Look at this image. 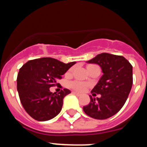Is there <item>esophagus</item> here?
<instances>
[{
    "mask_svg": "<svg viewBox=\"0 0 147 147\" xmlns=\"http://www.w3.org/2000/svg\"><path fill=\"white\" fill-rule=\"evenodd\" d=\"M72 93H74V94L76 95V96H80V95H81L80 93H78V92H76V91H73Z\"/></svg>",
    "mask_w": 147,
    "mask_h": 147,
    "instance_id": "obj_1",
    "label": "esophagus"
}]
</instances>
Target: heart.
<instances>
[{
	"mask_svg": "<svg viewBox=\"0 0 147 147\" xmlns=\"http://www.w3.org/2000/svg\"><path fill=\"white\" fill-rule=\"evenodd\" d=\"M93 65H89L87 66V67H90V66H92ZM73 71V67L70 68L69 71H67V74H71V72ZM70 87L72 88H74L76 90H78V91H83L88 86V83L85 82H80V81H74L72 82H71L69 84Z\"/></svg>",
	"mask_w": 147,
	"mask_h": 147,
	"instance_id": "obj_1",
	"label": "heart"
}]
</instances>
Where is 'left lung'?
<instances>
[{"instance_id":"obj_1","label":"left lung","mask_w":147,"mask_h":147,"mask_svg":"<svg viewBox=\"0 0 147 147\" xmlns=\"http://www.w3.org/2000/svg\"><path fill=\"white\" fill-rule=\"evenodd\" d=\"M88 63L101 67L103 75L91 90L99 98L90 96V102L83 107L84 112L95 119H107L117 113L127 101L132 85V66L122 56L102 53Z\"/></svg>"}]
</instances>
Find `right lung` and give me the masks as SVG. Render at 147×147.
<instances>
[{
  "instance_id": "1",
  "label": "right lung",
  "mask_w": 147,
  "mask_h": 147,
  "mask_svg": "<svg viewBox=\"0 0 147 147\" xmlns=\"http://www.w3.org/2000/svg\"><path fill=\"white\" fill-rule=\"evenodd\" d=\"M76 63H63L51 57L29 60L20 68L17 78V89L20 102L27 113L35 120L45 121L58 115L63 98L71 93L64 88L59 93H51L49 88Z\"/></svg>"
}]
</instances>
